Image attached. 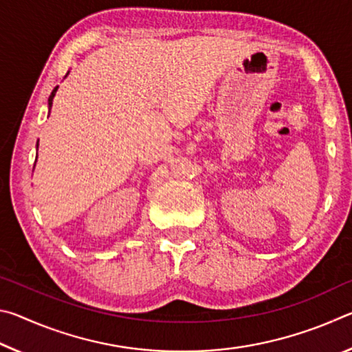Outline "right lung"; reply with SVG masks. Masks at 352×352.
I'll return each instance as SVG.
<instances>
[{
    "label": "right lung",
    "mask_w": 352,
    "mask_h": 352,
    "mask_svg": "<svg viewBox=\"0 0 352 352\" xmlns=\"http://www.w3.org/2000/svg\"><path fill=\"white\" fill-rule=\"evenodd\" d=\"M57 88H58V87H56L54 90H52V93H51L50 99H47V105H50V110H51V107H52V99H54V96H56V91H57ZM37 148H38V141H37Z\"/></svg>",
    "instance_id": "1"
}]
</instances>
